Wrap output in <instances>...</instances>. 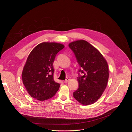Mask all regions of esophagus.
Returning <instances> with one entry per match:
<instances>
[{
    "label": "esophagus",
    "mask_w": 132,
    "mask_h": 132,
    "mask_svg": "<svg viewBox=\"0 0 132 132\" xmlns=\"http://www.w3.org/2000/svg\"><path fill=\"white\" fill-rule=\"evenodd\" d=\"M69 80H70V79L69 78H66V79L64 81V83H67L69 81Z\"/></svg>",
    "instance_id": "34e87169"
}]
</instances>
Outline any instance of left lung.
I'll return each instance as SVG.
<instances>
[{"mask_svg": "<svg viewBox=\"0 0 132 132\" xmlns=\"http://www.w3.org/2000/svg\"><path fill=\"white\" fill-rule=\"evenodd\" d=\"M82 69L79 71L78 89L73 96L83 105L96 102L101 96L107 85L109 77L107 61L100 52L90 43L83 39L69 44Z\"/></svg>", "mask_w": 132, "mask_h": 132, "instance_id": "8db88e82", "label": "left lung"}]
</instances>
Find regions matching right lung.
Segmentation results:
<instances>
[{
  "label": "right lung",
  "mask_w": 132,
  "mask_h": 132,
  "mask_svg": "<svg viewBox=\"0 0 132 132\" xmlns=\"http://www.w3.org/2000/svg\"><path fill=\"white\" fill-rule=\"evenodd\" d=\"M64 47L56 42H43L31 52L23 67L22 79L31 97L45 101L56 94L60 84L54 80L53 64L56 54Z\"/></svg>",
  "instance_id": "1"
}]
</instances>
